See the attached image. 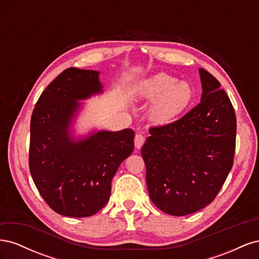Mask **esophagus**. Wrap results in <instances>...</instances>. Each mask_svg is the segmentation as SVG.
I'll return each instance as SVG.
<instances>
[{"mask_svg": "<svg viewBox=\"0 0 259 259\" xmlns=\"http://www.w3.org/2000/svg\"><path fill=\"white\" fill-rule=\"evenodd\" d=\"M145 143V137L142 134H136L135 136V148L140 149Z\"/></svg>", "mask_w": 259, "mask_h": 259, "instance_id": "34e87169", "label": "esophagus"}]
</instances>
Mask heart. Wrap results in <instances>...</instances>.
Here are the masks:
<instances>
[{"mask_svg": "<svg viewBox=\"0 0 259 259\" xmlns=\"http://www.w3.org/2000/svg\"><path fill=\"white\" fill-rule=\"evenodd\" d=\"M135 96L152 100L149 106V119L156 124H168L182 115L194 98V91L187 81L167 73H158L140 81L134 91Z\"/></svg>", "mask_w": 259, "mask_h": 259, "instance_id": "1", "label": "heart"}]
</instances>
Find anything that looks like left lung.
Listing matches in <instances>:
<instances>
[{"label": "left lung", "instance_id": "8db88e82", "mask_svg": "<svg viewBox=\"0 0 259 259\" xmlns=\"http://www.w3.org/2000/svg\"><path fill=\"white\" fill-rule=\"evenodd\" d=\"M200 104L173 123L149 130L142 149L154 205L185 216L215 199L231 170L237 120L221 83L200 68Z\"/></svg>", "mask_w": 259, "mask_h": 259}]
</instances>
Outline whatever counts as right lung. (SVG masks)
Listing matches in <instances>:
<instances>
[{
	"label": "right lung",
	"mask_w": 259,
	"mask_h": 259,
	"mask_svg": "<svg viewBox=\"0 0 259 259\" xmlns=\"http://www.w3.org/2000/svg\"><path fill=\"white\" fill-rule=\"evenodd\" d=\"M99 74L65 70L42 93L31 117V176L50 207L67 217H89L107 204L112 178L134 149L131 128L83 134L75 128L82 101L105 92Z\"/></svg>",
	"instance_id": "right-lung-1"
}]
</instances>
